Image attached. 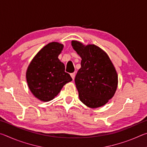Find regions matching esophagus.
Segmentation results:
<instances>
[{"instance_id":"34e87169","label":"esophagus","mask_w":147,"mask_h":147,"mask_svg":"<svg viewBox=\"0 0 147 147\" xmlns=\"http://www.w3.org/2000/svg\"><path fill=\"white\" fill-rule=\"evenodd\" d=\"M71 78H73V80H74V77H75V73H71Z\"/></svg>"}]
</instances>
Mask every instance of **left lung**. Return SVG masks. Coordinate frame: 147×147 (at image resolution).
<instances>
[{"mask_svg": "<svg viewBox=\"0 0 147 147\" xmlns=\"http://www.w3.org/2000/svg\"><path fill=\"white\" fill-rule=\"evenodd\" d=\"M73 49L81 57L76 87L82 102L91 108L102 106L113 97L117 88L118 76L105 52L94 45H84L72 41Z\"/></svg>", "mask_w": 147, "mask_h": 147, "instance_id": "8db88e82", "label": "left lung"}]
</instances>
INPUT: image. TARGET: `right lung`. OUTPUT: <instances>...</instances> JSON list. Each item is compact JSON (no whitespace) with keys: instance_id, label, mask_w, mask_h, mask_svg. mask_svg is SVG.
I'll use <instances>...</instances> for the list:
<instances>
[{"instance_id":"1","label":"right lung","mask_w":147,"mask_h":147,"mask_svg":"<svg viewBox=\"0 0 147 147\" xmlns=\"http://www.w3.org/2000/svg\"><path fill=\"white\" fill-rule=\"evenodd\" d=\"M63 45L58 42L47 44L35 56L27 69L28 88L35 97L48 102L58 95L67 83L72 81L65 65L58 59Z\"/></svg>"}]
</instances>
